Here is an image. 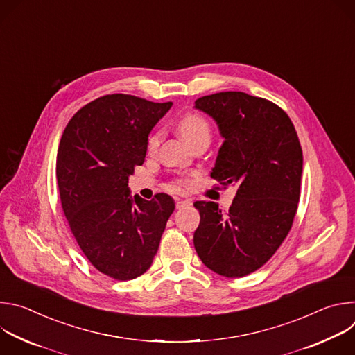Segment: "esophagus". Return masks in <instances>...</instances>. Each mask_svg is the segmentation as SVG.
<instances>
[{
  "instance_id": "esophagus-1",
  "label": "esophagus",
  "mask_w": 355,
  "mask_h": 355,
  "mask_svg": "<svg viewBox=\"0 0 355 355\" xmlns=\"http://www.w3.org/2000/svg\"><path fill=\"white\" fill-rule=\"evenodd\" d=\"M184 205H191V200L182 199V198H175V207H177V209L182 208Z\"/></svg>"
}]
</instances>
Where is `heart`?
Segmentation results:
<instances>
[{
  "label": "heart",
  "instance_id": "obj_1",
  "mask_svg": "<svg viewBox=\"0 0 355 355\" xmlns=\"http://www.w3.org/2000/svg\"><path fill=\"white\" fill-rule=\"evenodd\" d=\"M178 130H180L181 136L188 143H191L192 146L196 144L198 141H202V140H208V141L211 140V125L204 116H200L198 114L185 115L178 122ZM160 140H162V133L160 132H156L148 137L147 150L150 151V153H155V151L157 150V147L160 144ZM184 184H185L184 181H178L177 185L180 187V185H184Z\"/></svg>",
  "mask_w": 355,
  "mask_h": 355
}]
</instances>
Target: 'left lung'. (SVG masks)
I'll return each mask as SVG.
<instances>
[{
    "mask_svg": "<svg viewBox=\"0 0 355 355\" xmlns=\"http://www.w3.org/2000/svg\"><path fill=\"white\" fill-rule=\"evenodd\" d=\"M225 139L211 177L236 185L229 212L196 200L193 245L214 272L240 278L263 267L292 227L300 196L302 147L289 116L274 103L240 91L198 98Z\"/></svg>",
    "mask_w": 355,
    "mask_h": 355,
    "instance_id": "left-lung-1",
    "label": "left lung"
}]
</instances>
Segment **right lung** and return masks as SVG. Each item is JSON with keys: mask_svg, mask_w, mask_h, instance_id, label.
<instances>
[{"mask_svg": "<svg viewBox=\"0 0 355 355\" xmlns=\"http://www.w3.org/2000/svg\"><path fill=\"white\" fill-rule=\"evenodd\" d=\"M173 103L112 94L83 107L58 151L62 208L84 256L118 281L144 274L159 250L175 204L170 195L130 196L128 181L144 163L147 137Z\"/></svg>", "mask_w": 355, "mask_h": 355, "instance_id": "obj_1", "label": "right lung"}]
</instances>
